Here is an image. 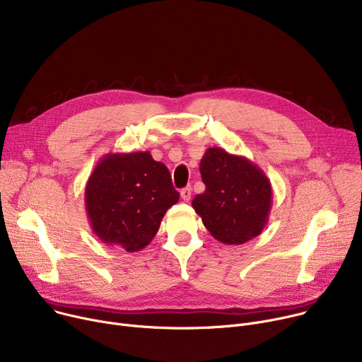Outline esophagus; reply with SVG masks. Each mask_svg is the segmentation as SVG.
Returning <instances> with one entry per match:
<instances>
[{
    "instance_id": "34e87169",
    "label": "esophagus",
    "mask_w": 362,
    "mask_h": 362,
    "mask_svg": "<svg viewBox=\"0 0 362 362\" xmlns=\"http://www.w3.org/2000/svg\"><path fill=\"white\" fill-rule=\"evenodd\" d=\"M191 194H192L191 187H185V188L181 189V199H182L184 202H188V200L191 199Z\"/></svg>"
}]
</instances>
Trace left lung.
Returning a JSON list of instances; mask_svg holds the SVG:
<instances>
[{
  "label": "left lung",
  "mask_w": 362,
  "mask_h": 362,
  "mask_svg": "<svg viewBox=\"0 0 362 362\" xmlns=\"http://www.w3.org/2000/svg\"><path fill=\"white\" fill-rule=\"evenodd\" d=\"M206 185L192 207L214 239L242 245L261 235L268 223L272 188L265 173L245 156L209 148L200 160Z\"/></svg>",
  "instance_id": "8db88e82"
}]
</instances>
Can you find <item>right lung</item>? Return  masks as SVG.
<instances>
[{"instance_id": "right-lung-1", "label": "right lung", "mask_w": 362, "mask_h": 362, "mask_svg": "<svg viewBox=\"0 0 362 362\" xmlns=\"http://www.w3.org/2000/svg\"><path fill=\"white\" fill-rule=\"evenodd\" d=\"M180 200L170 171L146 152L107 153L86 187V209L97 238L137 252L151 243L166 210Z\"/></svg>"}]
</instances>
